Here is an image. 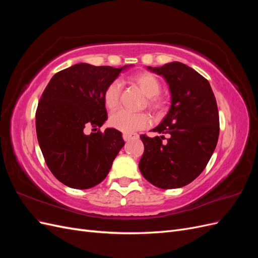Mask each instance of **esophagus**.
Segmentation results:
<instances>
[{
  "label": "esophagus",
  "mask_w": 258,
  "mask_h": 258,
  "mask_svg": "<svg viewBox=\"0 0 258 258\" xmlns=\"http://www.w3.org/2000/svg\"><path fill=\"white\" fill-rule=\"evenodd\" d=\"M122 138H123L124 141H130V140L138 139V135H135V134H123Z\"/></svg>",
  "instance_id": "1"
}]
</instances>
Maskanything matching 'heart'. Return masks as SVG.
<instances>
[{"label": "heart", "mask_w": 258, "mask_h": 258, "mask_svg": "<svg viewBox=\"0 0 258 258\" xmlns=\"http://www.w3.org/2000/svg\"><path fill=\"white\" fill-rule=\"evenodd\" d=\"M134 81L144 95L148 98L147 103L154 110L161 106V101L157 97L160 92L161 85L156 76L151 73H138L134 77ZM121 84L119 81H114L107 85L103 92V102L108 110H115L119 105ZM151 122V118L146 113H132L126 110H120L113 113L110 118L111 126L124 134H131L140 129H144Z\"/></svg>", "instance_id": "1"}]
</instances>
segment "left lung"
<instances>
[{
	"mask_svg": "<svg viewBox=\"0 0 258 258\" xmlns=\"http://www.w3.org/2000/svg\"><path fill=\"white\" fill-rule=\"evenodd\" d=\"M169 86L171 105L154 132L141 136L144 153L139 163L142 175L158 188H179L200 175L212 156L220 135V118L212 88L204 76L182 62L147 67Z\"/></svg>",
	"mask_w": 258,
	"mask_h": 258,
	"instance_id": "left-lung-1",
	"label": "left lung"
}]
</instances>
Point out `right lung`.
I'll return each mask as SVG.
<instances>
[{
    "instance_id": "right-lung-1",
    "label": "right lung",
    "mask_w": 258,
    "mask_h": 258,
    "mask_svg": "<svg viewBox=\"0 0 258 258\" xmlns=\"http://www.w3.org/2000/svg\"><path fill=\"white\" fill-rule=\"evenodd\" d=\"M132 67L77 63L54 74L37 105V141L51 173L64 185L88 189L106 177L124 145L121 132L86 135L85 127H101L107 119L103 92Z\"/></svg>"
}]
</instances>
